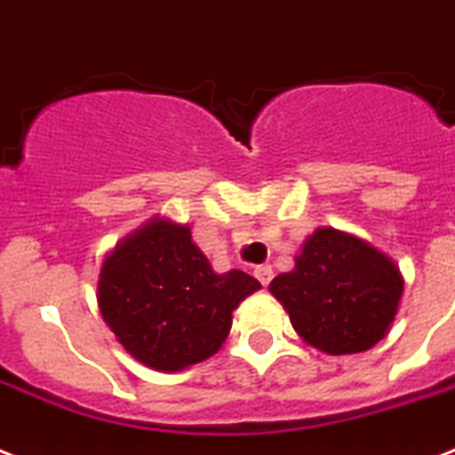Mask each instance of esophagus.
I'll return each mask as SVG.
<instances>
[{"label":"esophagus","instance_id":"1","mask_svg":"<svg viewBox=\"0 0 455 455\" xmlns=\"http://www.w3.org/2000/svg\"><path fill=\"white\" fill-rule=\"evenodd\" d=\"M255 276L262 285H269L271 278H274V271H271L269 264H262V267H257V269H255Z\"/></svg>","mask_w":455,"mask_h":455}]
</instances>
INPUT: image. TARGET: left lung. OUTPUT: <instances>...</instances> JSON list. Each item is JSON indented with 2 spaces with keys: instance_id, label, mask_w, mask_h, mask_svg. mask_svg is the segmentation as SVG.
<instances>
[{
  "instance_id": "left-lung-1",
  "label": "left lung",
  "mask_w": 455,
  "mask_h": 455,
  "mask_svg": "<svg viewBox=\"0 0 455 455\" xmlns=\"http://www.w3.org/2000/svg\"><path fill=\"white\" fill-rule=\"evenodd\" d=\"M269 292L307 345L339 356L366 352L387 335L403 276L395 259L368 241L321 227L307 235L292 271L271 281Z\"/></svg>"
}]
</instances>
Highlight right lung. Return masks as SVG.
Returning <instances> with one entry per match:
<instances>
[{"mask_svg": "<svg viewBox=\"0 0 455 455\" xmlns=\"http://www.w3.org/2000/svg\"><path fill=\"white\" fill-rule=\"evenodd\" d=\"M259 288L245 271L217 274L191 227L157 214L103 257L96 302L139 363L177 373L220 352L234 311Z\"/></svg>", "mask_w": 455, "mask_h": 455, "instance_id": "1", "label": "right lung"}]
</instances>
